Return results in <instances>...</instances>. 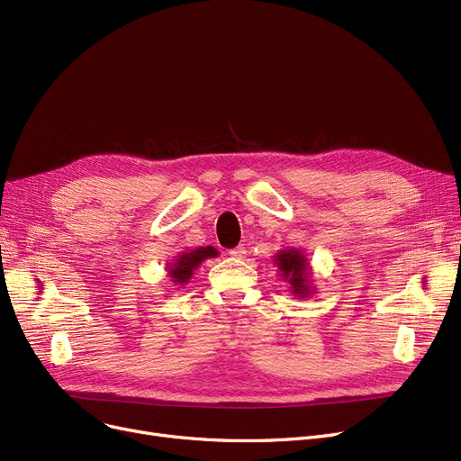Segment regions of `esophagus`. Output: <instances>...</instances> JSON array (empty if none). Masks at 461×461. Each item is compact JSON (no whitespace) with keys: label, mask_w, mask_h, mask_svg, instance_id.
<instances>
[{"label":"esophagus","mask_w":461,"mask_h":461,"mask_svg":"<svg viewBox=\"0 0 461 461\" xmlns=\"http://www.w3.org/2000/svg\"><path fill=\"white\" fill-rule=\"evenodd\" d=\"M245 254H247V249L243 245H239L230 250V256H233V258H245Z\"/></svg>","instance_id":"1"}]
</instances>
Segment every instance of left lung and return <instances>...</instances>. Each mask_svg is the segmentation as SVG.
Returning <instances> with one entry per match:
<instances>
[{
  "label": "left lung",
  "mask_w": 461,
  "mask_h": 461,
  "mask_svg": "<svg viewBox=\"0 0 461 461\" xmlns=\"http://www.w3.org/2000/svg\"><path fill=\"white\" fill-rule=\"evenodd\" d=\"M280 276L292 285V294L299 299L308 297L313 289L310 285V263L303 250L287 249L275 256Z\"/></svg>",
  "instance_id": "obj_1"
}]
</instances>
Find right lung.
Returning a JSON list of instances; mask_svg holds the SVG:
<instances>
[{
	"instance_id": "obj_1",
	"label": "right lung",
	"mask_w": 461,
	"mask_h": 461,
	"mask_svg": "<svg viewBox=\"0 0 461 461\" xmlns=\"http://www.w3.org/2000/svg\"><path fill=\"white\" fill-rule=\"evenodd\" d=\"M216 256H218V252L212 247H200L196 250L183 252L177 256V259L174 263L167 265L169 267L167 275H169V278H172L174 284L183 285L192 278L194 271L200 267L202 261H205L207 258H216Z\"/></svg>"
}]
</instances>
